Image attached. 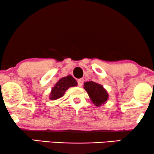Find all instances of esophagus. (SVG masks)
<instances>
[{
  "mask_svg": "<svg viewBox=\"0 0 154 154\" xmlns=\"http://www.w3.org/2000/svg\"><path fill=\"white\" fill-rule=\"evenodd\" d=\"M83 79H79L78 80H77V83H78V86L79 87H82L83 85Z\"/></svg>",
  "mask_w": 154,
  "mask_h": 154,
  "instance_id": "esophagus-1",
  "label": "esophagus"
}]
</instances>
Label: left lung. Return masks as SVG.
<instances>
[{"instance_id":"1","label":"left lung","mask_w":154,"mask_h":154,"mask_svg":"<svg viewBox=\"0 0 154 154\" xmlns=\"http://www.w3.org/2000/svg\"><path fill=\"white\" fill-rule=\"evenodd\" d=\"M84 88L87 91L91 102L97 106L104 105L108 100L109 94L102 85L89 81L84 83Z\"/></svg>"}]
</instances>
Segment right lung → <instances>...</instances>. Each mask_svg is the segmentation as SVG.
<instances>
[{
  "mask_svg": "<svg viewBox=\"0 0 154 154\" xmlns=\"http://www.w3.org/2000/svg\"><path fill=\"white\" fill-rule=\"evenodd\" d=\"M77 85V81L72 75H67L60 79V80L52 87L50 99L51 100H56L61 98L65 94V91L71 87H75Z\"/></svg>",
  "mask_w": 154,
  "mask_h": 154,
  "instance_id": "obj_1",
  "label": "right lung"
}]
</instances>
